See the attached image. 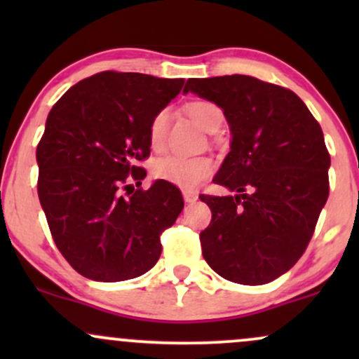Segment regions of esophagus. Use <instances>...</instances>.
I'll return each mask as SVG.
<instances>
[{
	"mask_svg": "<svg viewBox=\"0 0 359 359\" xmlns=\"http://www.w3.org/2000/svg\"><path fill=\"white\" fill-rule=\"evenodd\" d=\"M182 196H184V201H185V203H187V204L196 203L197 197H199V196H197V194L194 192V191H184V192H182Z\"/></svg>",
	"mask_w": 359,
	"mask_h": 359,
	"instance_id": "1",
	"label": "esophagus"
}]
</instances>
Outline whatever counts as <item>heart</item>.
<instances>
[{
    "mask_svg": "<svg viewBox=\"0 0 359 359\" xmlns=\"http://www.w3.org/2000/svg\"><path fill=\"white\" fill-rule=\"evenodd\" d=\"M185 111L194 121L203 130L211 131L219 123H222V114L216 104L209 101H192L185 106ZM168 119L170 111L167 108L160 109L151 118L148 126V140L154 150H160L165 143ZM214 172V162L208 156H182V155H167L158 158L154 165L155 179L163 180L172 185L182 189L197 187L203 180L208 179Z\"/></svg>",
    "mask_w": 359,
    "mask_h": 359,
    "instance_id": "1",
    "label": "heart"
}]
</instances>
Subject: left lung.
I'll return each mask as SVG.
<instances>
[{
    "label": "left lung",
    "mask_w": 359,
    "mask_h": 359,
    "mask_svg": "<svg viewBox=\"0 0 359 359\" xmlns=\"http://www.w3.org/2000/svg\"><path fill=\"white\" fill-rule=\"evenodd\" d=\"M219 106L231 131L212 182L233 196H201L212 212L203 257L222 278L263 285L297 263L329 196L331 156L319 123L295 93L251 76L189 79Z\"/></svg>",
    "instance_id": "left-lung-1"
}]
</instances>
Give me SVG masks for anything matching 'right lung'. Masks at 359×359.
<instances>
[{
    "mask_svg": "<svg viewBox=\"0 0 359 359\" xmlns=\"http://www.w3.org/2000/svg\"><path fill=\"white\" fill-rule=\"evenodd\" d=\"M184 86L138 72L106 71L53 104L36 147L39 199L57 248L82 277L121 282L154 269L160 234L182 212L175 185L148 191L137 162L150 155L148 126Z\"/></svg>",
    "mask_w": 359,
    "mask_h": 359,
    "instance_id": "obj_1",
    "label": "right lung"
}]
</instances>
